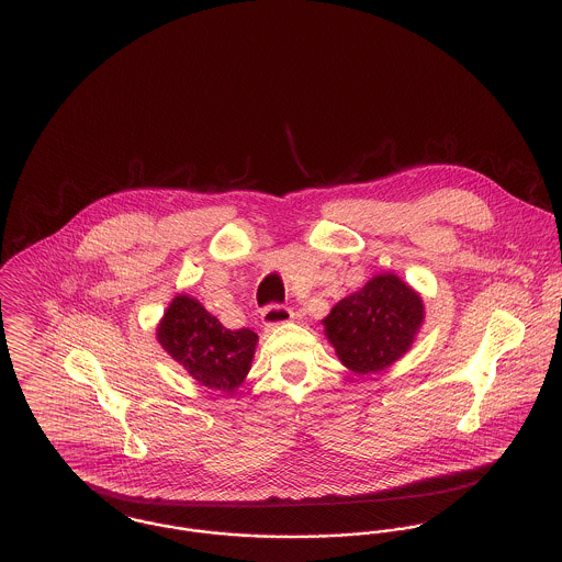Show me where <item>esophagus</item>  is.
<instances>
[{
  "mask_svg": "<svg viewBox=\"0 0 562 562\" xmlns=\"http://www.w3.org/2000/svg\"><path fill=\"white\" fill-rule=\"evenodd\" d=\"M294 318V312L285 305H268L263 312H261V322L266 328H272V326H279V324H285Z\"/></svg>",
  "mask_w": 562,
  "mask_h": 562,
  "instance_id": "1",
  "label": "esophagus"
}]
</instances>
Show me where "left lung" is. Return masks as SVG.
Returning a JSON list of instances; mask_svg holds the SVG:
<instances>
[{"mask_svg":"<svg viewBox=\"0 0 562 562\" xmlns=\"http://www.w3.org/2000/svg\"><path fill=\"white\" fill-rule=\"evenodd\" d=\"M322 322L339 361L366 376L406 355L424 322V303L401 277L385 272L341 299Z\"/></svg>","mask_w":562,"mask_h":562,"instance_id":"left-lung-1","label":"left lung"}]
</instances>
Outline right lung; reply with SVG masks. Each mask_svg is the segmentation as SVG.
Returning <instances> with one entry per match:
<instances>
[{"label": "right lung", "instance_id": "1", "mask_svg": "<svg viewBox=\"0 0 562 562\" xmlns=\"http://www.w3.org/2000/svg\"><path fill=\"white\" fill-rule=\"evenodd\" d=\"M158 341L203 387L234 394L250 370L257 335L225 328L196 299L179 294L158 324Z\"/></svg>", "mask_w": 562, "mask_h": 562}]
</instances>
